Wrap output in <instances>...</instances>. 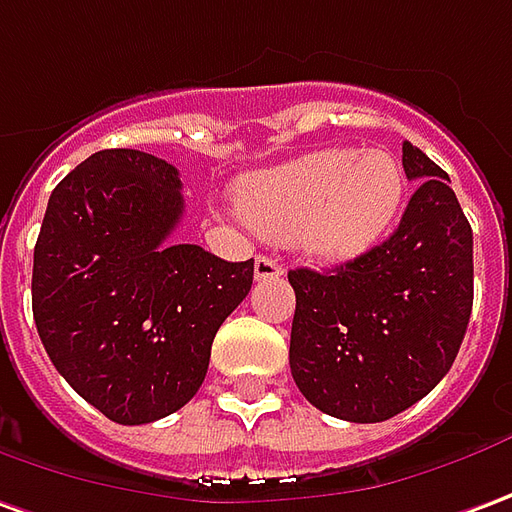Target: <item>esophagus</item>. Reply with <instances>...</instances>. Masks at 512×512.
I'll list each match as a JSON object with an SVG mask.
<instances>
[{
  "mask_svg": "<svg viewBox=\"0 0 512 512\" xmlns=\"http://www.w3.org/2000/svg\"><path fill=\"white\" fill-rule=\"evenodd\" d=\"M253 273H256V281H270V278L284 276V267L273 256H256Z\"/></svg>",
  "mask_w": 512,
  "mask_h": 512,
  "instance_id": "1",
  "label": "esophagus"
}]
</instances>
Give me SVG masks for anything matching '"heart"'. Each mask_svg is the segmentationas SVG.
<instances>
[{
    "label": "heart",
    "instance_id": "b5f03b06",
    "mask_svg": "<svg viewBox=\"0 0 512 512\" xmlns=\"http://www.w3.org/2000/svg\"><path fill=\"white\" fill-rule=\"evenodd\" d=\"M401 200L404 169L387 150H320L250 175L236 189L250 228L320 262L368 253L398 217Z\"/></svg>",
    "mask_w": 512,
    "mask_h": 512
}]
</instances>
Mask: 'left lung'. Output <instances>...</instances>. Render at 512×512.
<instances>
[{"instance_id": "8db88e82", "label": "left lung", "mask_w": 512, "mask_h": 512, "mask_svg": "<svg viewBox=\"0 0 512 512\" xmlns=\"http://www.w3.org/2000/svg\"><path fill=\"white\" fill-rule=\"evenodd\" d=\"M418 183L390 239L354 262L290 270V368L309 404L379 424L435 390L460 351L474 303V234L449 175L404 142Z\"/></svg>"}]
</instances>
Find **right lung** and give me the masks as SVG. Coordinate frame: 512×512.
Segmentation results:
<instances>
[{
  "label": "right lung",
  "mask_w": 512,
  "mask_h": 512,
  "mask_svg": "<svg viewBox=\"0 0 512 512\" xmlns=\"http://www.w3.org/2000/svg\"><path fill=\"white\" fill-rule=\"evenodd\" d=\"M181 217L178 169L142 150L88 155L49 195L33 253L38 337L116 424L167 418L195 396L214 334L253 284V259L169 245Z\"/></svg>",
  "instance_id": "add662e5"
}]
</instances>
